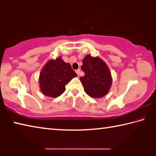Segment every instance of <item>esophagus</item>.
Returning <instances> with one entry per match:
<instances>
[{
	"instance_id": "obj_1",
	"label": "esophagus",
	"mask_w": 156,
	"mask_h": 156,
	"mask_svg": "<svg viewBox=\"0 0 156 156\" xmlns=\"http://www.w3.org/2000/svg\"><path fill=\"white\" fill-rule=\"evenodd\" d=\"M80 69H78L76 70V73H77V74H78V76H79V74H80Z\"/></svg>"
}]
</instances>
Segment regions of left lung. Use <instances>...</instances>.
I'll return each mask as SVG.
<instances>
[{
	"mask_svg": "<svg viewBox=\"0 0 156 156\" xmlns=\"http://www.w3.org/2000/svg\"><path fill=\"white\" fill-rule=\"evenodd\" d=\"M81 69L84 76L80 78L84 90L91 98L105 96L111 88L112 78L109 67L99 57L87 55L83 60Z\"/></svg>",
	"mask_w": 156,
	"mask_h": 156,
	"instance_id": "8db88e82",
	"label": "left lung"
}]
</instances>
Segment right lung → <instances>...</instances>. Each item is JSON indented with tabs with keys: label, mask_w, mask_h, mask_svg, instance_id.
<instances>
[{
	"label": "right lung",
	"mask_w": 156,
	"mask_h": 156,
	"mask_svg": "<svg viewBox=\"0 0 156 156\" xmlns=\"http://www.w3.org/2000/svg\"><path fill=\"white\" fill-rule=\"evenodd\" d=\"M77 74L70 64L63 61L61 56L50 60L42 69L39 76L41 91L51 98L59 96L65 91V85Z\"/></svg>",
	"instance_id": "obj_1"
}]
</instances>
